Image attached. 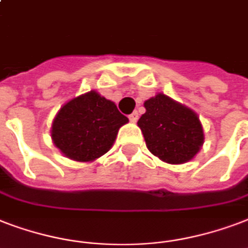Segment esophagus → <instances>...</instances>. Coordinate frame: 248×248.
Returning <instances> with one entry per match:
<instances>
[{
  "mask_svg": "<svg viewBox=\"0 0 248 248\" xmlns=\"http://www.w3.org/2000/svg\"><path fill=\"white\" fill-rule=\"evenodd\" d=\"M128 118H130L131 122H137V121L139 120V113H138V111H132L131 114L128 116Z\"/></svg>",
  "mask_w": 248,
  "mask_h": 248,
  "instance_id": "1",
  "label": "esophagus"
}]
</instances>
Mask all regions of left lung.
Masks as SVG:
<instances>
[{"label": "left lung", "instance_id": "left-lung-1", "mask_svg": "<svg viewBox=\"0 0 248 248\" xmlns=\"http://www.w3.org/2000/svg\"><path fill=\"white\" fill-rule=\"evenodd\" d=\"M144 108L138 126L155 156L169 164H183L199 152L203 127L191 109L162 93L147 100Z\"/></svg>", "mask_w": 248, "mask_h": 248}]
</instances>
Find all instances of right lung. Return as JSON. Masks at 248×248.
Segmentation results:
<instances>
[{
	"mask_svg": "<svg viewBox=\"0 0 248 248\" xmlns=\"http://www.w3.org/2000/svg\"><path fill=\"white\" fill-rule=\"evenodd\" d=\"M128 118L116 104L91 91L65 104L52 126L57 148L77 161H92L110 149Z\"/></svg>",
	"mask_w": 248,
	"mask_h": 248,
	"instance_id": "add662e5",
	"label": "right lung"
}]
</instances>
